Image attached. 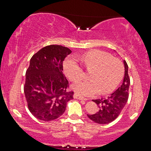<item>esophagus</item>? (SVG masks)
<instances>
[{"mask_svg": "<svg viewBox=\"0 0 151 151\" xmlns=\"http://www.w3.org/2000/svg\"><path fill=\"white\" fill-rule=\"evenodd\" d=\"M74 98L76 99H78V100H83V101L87 100V99L85 98V97H83V96H81L80 95H78L77 93H75V94H74Z\"/></svg>", "mask_w": 151, "mask_h": 151, "instance_id": "esophagus-1", "label": "esophagus"}]
</instances>
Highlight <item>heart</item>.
Segmentation results:
<instances>
[{
  "label": "heart",
  "mask_w": 151,
  "mask_h": 151,
  "mask_svg": "<svg viewBox=\"0 0 151 151\" xmlns=\"http://www.w3.org/2000/svg\"><path fill=\"white\" fill-rule=\"evenodd\" d=\"M86 69L92 70L90 80L80 81L73 84L72 88L78 94L94 96L101 91L103 94L111 93L119 85L124 75V65L119 58L112 57L109 53L93 50L82 56ZM65 73L71 81L83 77L84 71L75 58H70L64 65Z\"/></svg>",
  "instance_id": "1"
}]
</instances>
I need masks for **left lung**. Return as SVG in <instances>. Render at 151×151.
I'll use <instances>...</instances> for the list:
<instances>
[{"mask_svg": "<svg viewBox=\"0 0 151 151\" xmlns=\"http://www.w3.org/2000/svg\"><path fill=\"white\" fill-rule=\"evenodd\" d=\"M124 76L122 84L116 91L106 98L93 100L99 106L95 114H87L89 119L98 124H109L115 120L121 113L129 99L130 78L128 65L124 60Z\"/></svg>", "mask_w": 151, "mask_h": 151, "instance_id": "left-lung-1", "label": "left lung"}]
</instances>
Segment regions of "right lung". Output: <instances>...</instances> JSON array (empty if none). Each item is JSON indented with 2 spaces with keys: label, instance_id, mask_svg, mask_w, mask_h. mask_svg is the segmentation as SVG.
<instances>
[{
  "label": "right lung",
  "instance_id": "1",
  "mask_svg": "<svg viewBox=\"0 0 151 151\" xmlns=\"http://www.w3.org/2000/svg\"><path fill=\"white\" fill-rule=\"evenodd\" d=\"M72 52L61 45H48L30 58L26 72L24 93L28 108L36 118L45 122L60 117L73 99L63 75V61Z\"/></svg>",
  "mask_w": 151,
  "mask_h": 151
}]
</instances>
